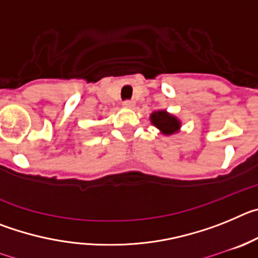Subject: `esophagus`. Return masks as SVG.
I'll return each instance as SVG.
<instances>
[{"mask_svg":"<svg viewBox=\"0 0 258 258\" xmlns=\"http://www.w3.org/2000/svg\"><path fill=\"white\" fill-rule=\"evenodd\" d=\"M122 106H124L125 108H133V107L136 106V102H134V101H125L124 103H122Z\"/></svg>","mask_w":258,"mask_h":258,"instance_id":"1","label":"esophagus"}]
</instances>
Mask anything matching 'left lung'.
Masks as SVG:
<instances>
[{"instance_id": "8db88e82", "label": "left lung", "mask_w": 258, "mask_h": 258, "mask_svg": "<svg viewBox=\"0 0 258 258\" xmlns=\"http://www.w3.org/2000/svg\"><path fill=\"white\" fill-rule=\"evenodd\" d=\"M150 121L159 129L163 136H172L181 131V120L177 116L169 113L166 109L154 111L150 115Z\"/></svg>"}]
</instances>
